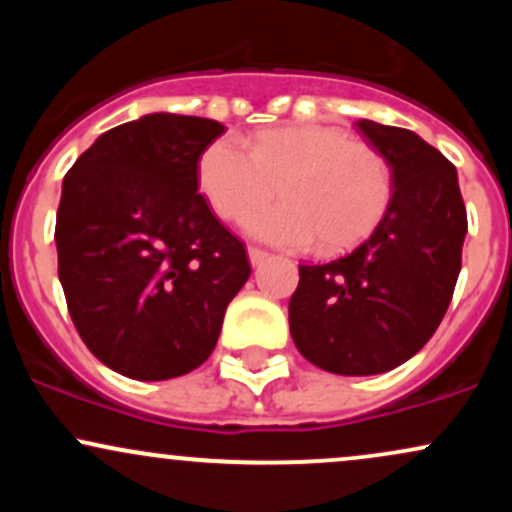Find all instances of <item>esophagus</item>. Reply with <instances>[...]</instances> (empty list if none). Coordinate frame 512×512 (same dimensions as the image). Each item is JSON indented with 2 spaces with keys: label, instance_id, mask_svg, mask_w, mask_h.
<instances>
[{
  "label": "esophagus",
  "instance_id": "1",
  "mask_svg": "<svg viewBox=\"0 0 512 512\" xmlns=\"http://www.w3.org/2000/svg\"><path fill=\"white\" fill-rule=\"evenodd\" d=\"M248 257H250L252 267H257V264H262L264 260H267L269 252H264V250H260V248H248Z\"/></svg>",
  "mask_w": 512,
  "mask_h": 512
}]
</instances>
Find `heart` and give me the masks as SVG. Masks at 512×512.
Wrapping results in <instances>:
<instances>
[{"label": "heart", "mask_w": 512, "mask_h": 512, "mask_svg": "<svg viewBox=\"0 0 512 512\" xmlns=\"http://www.w3.org/2000/svg\"><path fill=\"white\" fill-rule=\"evenodd\" d=\"M281 203L252 210L245 231L284 248L339 252L378 226L392 199L390 166L378 149L330 125H284L248 146L223 134L199 154L197 187L221 219H240L273 194Z\"/></svg>", "instance_id": "obj_1"}]
</instances>
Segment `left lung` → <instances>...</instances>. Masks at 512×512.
I'll use <instances>...</instances> for the list:
<instances>
[{
  "label": "left lung",
  "mask_w": 512,
  "mask_h": 512,
  "mask_svg": "<svg viewBox=\"0 0 512 512\" xmlns=\"http://www.w3.org/2000/svg\"><path fill=\"white\" fill-rule=\"evenodd\" d=\"M392 170V199L368 240L327 264H301L289 303L293 344L317 368L378 375L438 330L467 236L457 170L402 127L358 120Z\"/></svg>",
  "instance_id": "1"
}]
</instances>
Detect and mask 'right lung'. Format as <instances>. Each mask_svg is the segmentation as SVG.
Masks as SVG:
<instances>
[{"instance_id":"right-lung-1","label":"right lung","mask_w":512,"mask_h":512,"mask_svg":"<svg viewBox=\"0 0 512 512\" xmlns=\"http://www.w3.org/2000/svg\"><path fill=\"white\" fill-rule=\"evenodd\" d=\"M226 127L154 113L108 129L62 182L55 243L69 315L93 356L134 380L190 373L250 276L243 243L197 192Z\"/></svg>"}]
</instances>
